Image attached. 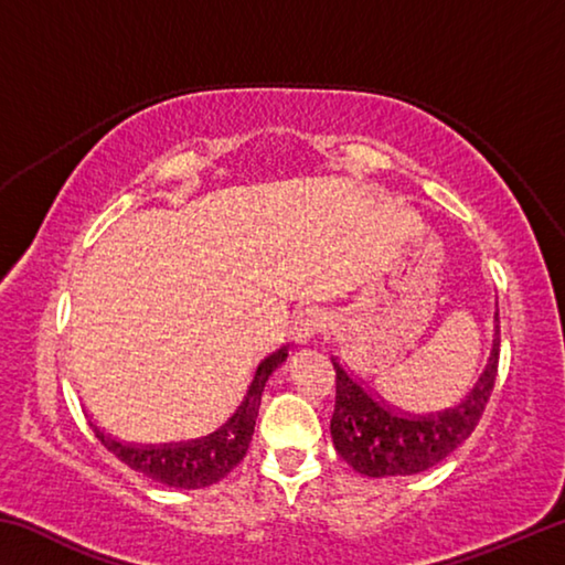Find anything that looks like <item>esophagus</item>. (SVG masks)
Here are the masks:
<instances>
[{"label":"esophagus","mask_w":565,"mask_h":565,"mask_svg":"<svg viewBox=\"0 0 565 565\" xmlns=\"http://www.w3.org/2000/svg\"><path fill=\"white\" fill-rule=\"evenodd\" d=\"M323 329V319L317 309H306L294 321V341L309 343Z\"/></svg>","instance_id":"1"}]
</instances>
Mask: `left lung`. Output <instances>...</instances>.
<instances>
[{
    "mask_svg": "<svg viewBox=\"0 0 565 565\" xmlns=\"http://www.w3.org/2000/svg\"><path fill=\"white\" fill-rule=\"evenodd\" d=\"M499 311L493 313V347L483 374L454 408L414 416L388 406L384 398L353 379L337 359V404L331 438L339 456L353 471L371 478L411 476L441 463L473 434L489 404L499 371Z\"/></svg>",
    "mask_w": 565,
    "mask_h": 565,
    "instance_id": "obj_1",
    "label": "left lung"
}]
</instances>
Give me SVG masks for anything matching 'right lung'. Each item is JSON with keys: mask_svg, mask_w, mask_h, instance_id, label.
<instances>
[{"mask_svg": "<svg viewBox=\"0 0 565 565\" xmlns=\"http://www.w3.org/2000/svg\"><path fill=\"white\" fill-rule=\"evenodd\" d=\"M289 356V347H281L274 351L271 356H266L259 369H256L252 386H248L242 406L236 408V414L218 428V431L209 434L204 438L186 444H164V446H134L121 444L109 434H104L102 428L89 420L99 441L107 451L119 458L121 463H127L134 471L145 473L151 481H159L169 486V489H204L212 486L232 471V468L246 456V448L252 444L256 416H259L262 394L269 376Z\"/></svg>", "mask_w": 565, "mask_h": 565, "instance_id": "right-lung-1", "label": "right lung"}]
</instances>
